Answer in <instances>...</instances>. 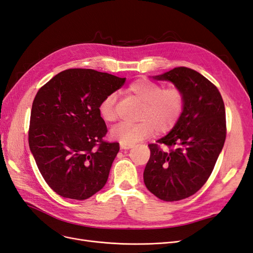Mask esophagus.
<instances>
[{
	"mask_svg": "<svg viewBox=\"0 0 253 253\" xmlns=\"http://www.w3.org/2000/svg\"><path fill=\"white\" fill-rule=\"evenodd\" d=\"M134 147V144H128V143H124V142H120V149L122 150H128Z\"/></svg>",
	"mask_w": 253,
	"mask_h": 253,
	"instance_id": "1",
	"label": "esophagus"
}]
</instances>
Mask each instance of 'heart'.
I'll return each mask as SVG.
<instances>
[{
	"label": "heart",
	"mask_w": 253,
	"mask_h": 253,
	"mask_svg": "<svg viewBox=\"0 0 253 253\" xmlns=\"http://www.w3.org/2000/svg\"><path fill=\"white\" fill-rule=\"evenodd\" d=\"M144 103L139 115V124L121 122L111 129V136L120 142L134 144L149 137L153 131L167 133L177 124L185 106V96L176 86L164 87L162 84L148 79L133 82L127 88ZM117 95H105L98 105V112L105 122H113L117 118Z\"/></svg>",
	"instance_id": "heart-1"
}]
</instances>
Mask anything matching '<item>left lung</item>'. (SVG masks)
Listing matches in <instances>:
<instances>
[{"mask_svg":"<svg viewBox=\"0 0 253 253\" xmlns=\"http://www.w3.org/2000/svg\"><path fill=\"white\" fill-rule=\"evenodd\" d=\"M154 79L180 88L185 106L172 131L149 144L143 180L159 200L176 202L195 194L210 177L226 139L225 104L217 87L191 68L175 67Z\"/></svg>","mask_w":253,"mask_h":253,"instance_id":"1","label":"left lung"}]
</instances>
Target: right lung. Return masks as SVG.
<instances>
[{
    "mask_svg": "<svg viewBox=\"0 0 253 253\" xmlns=\"http://www.w3.org/2000/svg\"><path fill=\"white\" fill-rule=\"evenodd\" d=\"M126 78L88 68L59 73L38 90L28 143L47 185L62 197L83 201L100 191L119 152L98 112L101 99Z\"/></svg>",
    "mask_w": 253,
    "mask_h": 253,
    "instance_id": "add662e5",
    "label": "right lung"
}]
</instances>
